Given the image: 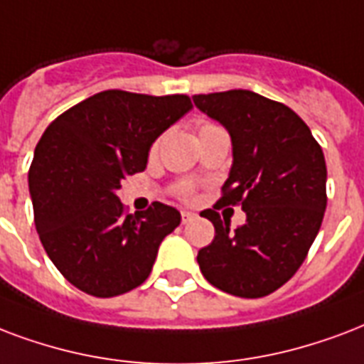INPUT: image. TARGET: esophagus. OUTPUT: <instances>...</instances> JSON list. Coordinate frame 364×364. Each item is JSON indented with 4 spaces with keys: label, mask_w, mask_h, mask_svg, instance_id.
Segmentation results:
<instances>
[{
    "label": "esophagus",
    "mask_w": 364,
    "mask_h": 364,
    "mask_svg": "<svg viewBox=\"0 0 364 364\" xmlns=\"http://www.w3.org/2000/svg\"><path fill=\"white\" fill-rule=\"evenodd\" d=\"M194 213L193 212H181V221L183 223H188V221H193Z\"/></svg>",
    "instance_id": "esophagus-1"
}]
</instances>
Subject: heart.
Returning <instances> with one entry per match:
<instances>
[{
  "mask_svg": "<svg viewBox=\"0 0 364 364\" xmlns=\"http://www.w3.org/2000/svg\"><path fill=\"white\" fill-rule=\"evenodd\" d=\"M208 127H215V124H202L200 132H202V129H208ZM158 146H160V141H154V143H152V146H151L152 156H154V154L158 152ZM176 193H177V196L181 198V200H191V198L194 196V187L191 185V183L183 181L176 187Z\"/></svg>",
  "mask_w": 364,
  "mask_h": 364,
  "instance_id": "heart-1",
  "label": "heart"
}]
</instances>
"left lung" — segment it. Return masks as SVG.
<instances>
[{"label":"left lung","mask_w":364,"mask_h":364,"mask_svg":"<svg viewBox=\"0 0 364 364\" xmlns=\"http://www.w3.org/2000/svg\"><path fill=\"white\" fill-rule=\"evenodd\" d=\"M196 108L231 135L232 166L215 206H237L246 223L204 210L215 227L196 256L210 284L238 298H263L304 263L326 210L323 149L292 108L248 90L193 97Z\"/></svg>","instance_id":"left-lung-1"}]
</instances>
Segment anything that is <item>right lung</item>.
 I'll list each match as a JSON object with an SVG mask.
<instances>
[{"label":"right lung","instance_id":"1","mask_svg":"<svg viewBox=\"0 0 364 364\" xmlns=\"http://www.w3.org/2000/svg\"><path fill=\"white\" fill-rule=\"evenodd\" d=\"M193 108L187 95L108 90L49 124L28 171L36 231L66 281L95 298L149 279L158 246L181 213L152 202L126 215L116 191L146 168L152 143Z\"/></svg>","mask_w":364,"mask_h":364}]
</instances>
